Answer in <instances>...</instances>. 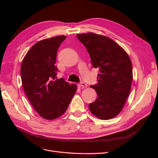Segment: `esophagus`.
I'll return each mask as SVG.
<instances>
[{"instance_id": "1", "label": "esophagus", "mask_w": 158, "mask_h": 158, "mask_svg": "<svg viewBox=\"0 0 158 158\" xmlns=\"http://www.w3.org/2000/svg\"><path fill=\"white\" fill-rule=\"evenodd\" d=\"M78 85L80 87V88H81H81H86V87H87V84H86V83H83V82L80 83Z\"/></svg>"}]
</instances>
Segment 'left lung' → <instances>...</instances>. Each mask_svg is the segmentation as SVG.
Segmentation results:
<instances>
[{"mask_svg":"<svg viewBox=\"0 0 158 158\" xmlns=\"http://www.w3.org/2000/svg\"><path fill=\"white\" fill-rule=\"evenodd\" d=\"M77 37L89 53L94 68L98 69V83L91 85L97 98L89 104L90 111L101 119L118 115L128 97L132 81V65L124 49L107 36L89 32Z\"/></svg>","mask_w":158,"mask_h":158,"instance_id":"left-lung-1","label":"left lung"}]
</instances>
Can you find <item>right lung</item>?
<instances>
[{
    "instance_id": "obj_1",
    "label": "right lung",
    "mask_w": 158,
    "mask_h": 158,
    "mask_svg": "<svg viewBox=\"0 0 158 158\" xmlns=\"http://www.w3.org/2000/svg\"><path fill=\"white\" fill-rule=\"evenodd\" d=\"M66 36H58L37 42L26 53L21 66L23 90L33 108L46 119H55L66 112L77 87L57 79V52Z\"/></svg>"
}]
</instances>
